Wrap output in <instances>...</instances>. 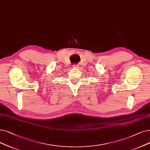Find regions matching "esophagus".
I'll list each match as a JSON object with an SVG mask.
<instances>
[{"mask_svg": "<svg viewBox=\"0 0 150 150\" xmlns=\"http://www.w3.org/2000/svg\"><path fill=\"white\" fill-rule=\"evenodd\" d=\"M73 68H79V67L77 65H76V64H74V66H73Z\"/></svg>", "mask_w": 150, "mask_h": 150, "instance_id": "esophagus-1", "label": "esophagus"}]
</instances>
